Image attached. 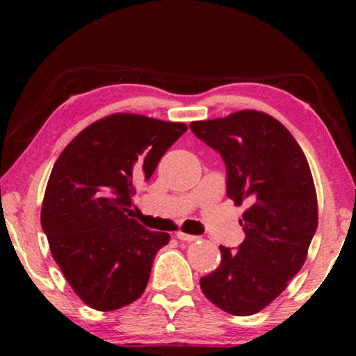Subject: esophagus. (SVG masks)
<instances>
[{
    "mask_svg": "<svg viewBox=\"0 0 356 356\" xmlns=\"http://www.w3.org/2000/svg\"><path fill=\"white\" fill-rule=\"evenodd\" d=\"M177 238H178V240H181V241H188V243H191V241H196V240H197V236H194V235H188V233H184V232H178V233H177Z\"/></svg>",
    "mask_w": 356,
    "mask_h": 356,
    "instance_id": "34e87169",
    "label": "esophagus"
}]
</instances>
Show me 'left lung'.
<instances>
[{
	"instance_id": "left-lung-1",
	"label": "left lung",
	"mask_w": 356,
	"mask_h": 356,
	"mask_svg": "<svg viewBox=\"0 0 356 356\" xmlns=\"http://www.w3.org/2000/svg\"><path fill=\"white\" fill-rule=\"evenodd\" d=\"M189 128L222 155L227 196L250 204L236 251L220 246V266L201 277L209 301L233 316L259 313L286 289L308 256L318 228V197L308 160L270 115L241 110Z\"/></svg>"
}]
</instances>
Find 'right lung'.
<instances>
[{"label":"right lung","mask_w":356,"mask_h":356,"mask_svg":"<svg viewBox=\"0 0 356 356\" xmlns=\"http://www.w3.org/2000/svg\"><path fill=\"white\" fill-rule=\"evenodd\" d=\"M186 129L184 123L115 113L87 126L58 157L42 228L67 284L90 308L115 311L144 293L154 257L170 235L131 218V197Z\"/></svg>","instance_id":"add662e5"}]
</instances>
